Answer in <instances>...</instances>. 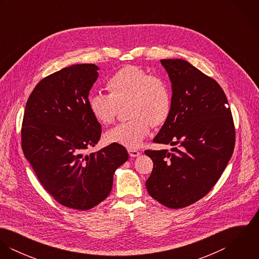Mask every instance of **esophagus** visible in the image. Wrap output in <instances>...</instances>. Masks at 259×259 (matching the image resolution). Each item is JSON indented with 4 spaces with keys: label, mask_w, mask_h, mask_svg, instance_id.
I'll list each match as a JSON object with an SVG mask.
<instances>
[{
    "label": "esophagus",
    "mask_w": 259,
    "mask_h": 259,
    "mask_svg": "<svg viewBox=\"0 0 259 259\" xmlns=\"http://www.w3.org/2000/svg\"><path fill=\"white\" fill-rule=\"evenodd\" d=\"M127 151H128V154H130L132 157H137V156H139V155L141 154V152H140L139 150L134 149V148H128Z\"/></svg>",
    "instance_id": "esophagus-1"
}]
</instances>
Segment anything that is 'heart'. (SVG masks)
Masks as SVG:
<instances>
[{
  "label": "heart",
  "mask_w": 259,
  "mask_h": 259,
  "mask_svg": "<svg viewBox=\"0 0 259 259\" xmlns=\"http://www.w3.org/2000/svg\"><path fill=\"white\" fill-rule=\"evenodd\" d=\"M108 95L97 93L89 97L88 105L94 117L103 124L114 122L120 107L126 106L131 118L110 130L106 140L127 148H140L151 130L162 125L172 108L168 82L146 69L126 65L107 81Z\"/></svg>",
  "instance_id": "b5f03b06"
}]
</instances>
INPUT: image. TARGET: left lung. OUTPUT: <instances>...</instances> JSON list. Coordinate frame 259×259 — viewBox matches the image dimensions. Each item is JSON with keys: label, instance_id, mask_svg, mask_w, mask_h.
<instances>
[{"label": "left lung", "instance_id": "1", "mask_svg": "<svg viewBox=\"0 0 259 259\" xmlns=\"http://www.w3.org/2000/svg\"><path fill=\"white\" fill-rule=\"evenodd\" d=\"M171 81L172 108L153 143L178 146L145 153L153 161L149 195L179 209L206 195L234 149L235 128L227 98L212 77L188 62L160 60Z\"/></svg>", "mask_w": 259, "mask_h": 259}]
</instances>
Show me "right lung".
I'll list each match as a JSON object with an SVG mask.
<instances>
[{
    "mask_svg": "<svg viewBox=\"0 0 259 259\" xmlns=\"http://www.w3.org/2000/svg\"><path fill=\"white\" fill-rule=\"evenodd\" d=\"M98 70L94 64L73 65L44 77L28 99L22 123V148L38 182L60 204L77 210L109 196L115 169L128 158L117 144L85 154L102 135L88 105Z\"/></svg>",
    "mask_w": 259,
    "mask_h": 259,
    "instance_id": "add662e5",
    "label": "right lung"
}]
</instances>
